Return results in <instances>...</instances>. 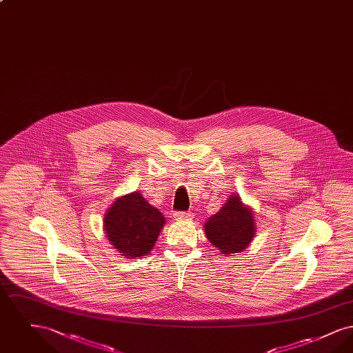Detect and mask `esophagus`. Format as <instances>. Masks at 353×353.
<instances>
[{"instance_id": "esophagus-1", "label": "esophagus", "mask_w": 353, "mask_h": 353, "mask_svg": "<svg viewBox=\"0 0 353 353\" xmlns=\"http://www.w3.org/2000/svg\"><path fill=\"white\" fill-rule=\"evenodd\" d=\"M174 219H176V221H188V219H192V213H185V212L174 213Z\"/></svg>"}]
</instances>
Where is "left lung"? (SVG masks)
<instances>
[{
    "mask_svg": "<svg viewBox=\"0 0 353 353\" xmlns=\"http://www.w3.org/2000/svg\"><path fill=\"white\" fill-rule=\"evenodd\" d=\"M209 242L226 256L245 252L255 236L256 225L252 208L239 194H232L219 212L203 225Z\"/></svg>",
    "mask_w": 353,
    "mask_h": 353,
    "instance_id": "obj_1",
    "label": "left lung"
}]
</instances>
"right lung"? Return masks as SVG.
Here are the masks:
<instances>
[{
	"label": "right lung",
	"mask_w": 353,
	"mask_h": 353,
	"mask_svg": "<svg viewBox=\"0 0 353 353\" xmlns=\"http://www.w3.org/2000/svg\"><path fill=\"white\" fill-rule=\"evenodd\" d=\"M164 225L163 213L136 190L118 197L103 219L107 239L121 256L128 259L148 255Z\"/></svg>",
	"instance_id": "obj_1"
}]
</instances>
